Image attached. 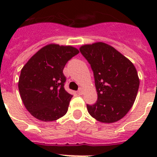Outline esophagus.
<instances>
[{
    "mask_svg": "<svg viewBox=\"0 0 157 157\" xmlns=\"http://www.w3.org/2000/svg\"><path fill=\"white\" fill-rule=\"evenodd\" d=\"M83 92H84V89L82 88V87L81 88H79V90H78V94H82Z\"/></svg>",
    "mask_w": 157,
    "mask_h": 157,
    "instance_id": "esophagus-1",
    "label": "esophagus"
}]
</instances>
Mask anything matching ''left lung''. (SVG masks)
Segmentation results:
<instances>
[{"label": "left lung", "instance_id": "obj_1", "mask_svg": "<svg viewBox=\"0 0 157 157\" xmlns=\"http://www.w3.org/2000/svg\"><path fill=\"white\" fill-rule=\"evenodd\" d=\"M80 52L94 72L98 101L86 105L92 117L105 123L119 121L134 105L139 88V78L130 60L104 42L80 47Z\"/></svg>", "mask_w": 157, "mask_h": 157}]
</instances>
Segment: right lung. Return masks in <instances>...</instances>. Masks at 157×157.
I'll return each mask as SVG.
<instances>
[{"label":"right lung","instance_id":"add662e5","mask_svg":"<svg viewBox=\"0 0 157 157\" xmlns=\"http://www.w3.org/2000/svg\"><path fill=\"white\" fill-rule=\"evenodd\" d=\"M78 52L70 45L50 44L23 66L18 84L19 94L26 109L36 119L54 121L67 113L72 95L63 87L66 77L63 70Z\"/></svg>","mask_w":157,"mask_h":157}]
</instances>
